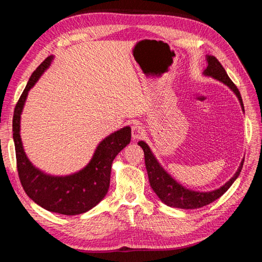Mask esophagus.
<instances>
[{
    "mask_svg": "<svg viewBox=\"0 0 262 262\" xmlns=\"http://www.w3.org/2000/svg\"><path fill=\"white\" fill-rule=\"evenodd\" d=\"M144 136H145V130L143 129V126L139 123H136L132 125V139L133 140L142 139Z\"/></svg>",
    "mask_w": 262,
    "mask_h": 262,
    "instance_id": "34e87169",
    "label": "esophagus"
}]
</instances>
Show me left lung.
<instances>
[{
  "label": "left lung",
  "mask_w": 262,
  "mask_h": 262,
  "mask_svg": "<svg viewBox=\"0 0 262 262\" xmlns=\"http://www.w3.org/2000/svg\"><path fill=\"white\" fill-rule=\"evenodd\" d=\"M208 67L204 70V75L212 76L216 78L217 81L224 83L231 89L236 96L238 97L239 102L242 105V108L244 109L243 99L241 96V93L237 89V86L232 82L231 78L228 77L226 71L222 67L220 61L213 57V55H208ZM142 148H143L144 157H145V166L148 175V180L154 192L158 195V198L167 204L168 207L172 208H179V209H199L208 205L215 201L221 195H223L228 188L233 185V182L236 180V178L239 176L242 171L244 161L241 163L238 169H237L236 173L233 176V178L227 181L224 186H222L220 189L213 190V191L209 192H199V191H192V190L186 189L182 187L180 184L172 179L167 172H166L162 166L158 164L157 160L153 153L150 152L148 145L143 141H140L138 143Z\"/></svg>",
  "instance_id": "8db88e82"
}]
</instances>
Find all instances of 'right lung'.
Segmentation results:
<instances>
[{"label":"right lung","mask_w":262,"mask_h":262,"mask_svg":"<svg viewBox=\"0 0 262 262\" xmlns=\"http://www.w3.org/2000/svg\"><path fill=\"white\" fill-rule=\"evenodd\" d=\"M51 60L52 57H48L35 70L15 106L13 139L17 171L25 192L38 205L50 212L77 215L97 205L108 192L113 161L118 153L130 143L131 128L124 126L102 140L89 165L73 175L54 177L37 169L24 152L19 134L20 114L29 90L50 66Z\"/></svg>","instance_id":"add662e5"}]
</instances>
